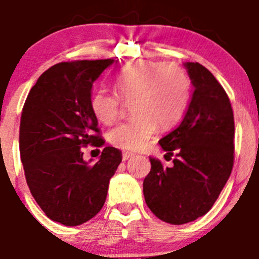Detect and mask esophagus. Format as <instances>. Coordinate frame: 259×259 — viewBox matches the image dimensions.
I'll return each mask as SVG.
<instances>
[{
  "mask_svg": "<svg viewBox=\"0 0 259 259\" xmlns=\"http://www.w3.org/2000/svg\"><path fill=\"white\" fill-rule=\"evenodd\" d=\"M123 161H128V159H130V158H132V157H135V153H131V152H124L123 153Z\"/></svg>",
  "mask_w": 259,
  "mask_h": 259,
  "instance_id": "1",
  "label": "esophagus"
}]
</instances>
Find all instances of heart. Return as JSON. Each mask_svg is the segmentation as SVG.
Returning a JSON list of instances; mask_svg holds the SVG:
<instances>
[{"instance_id":"b5f03b06","label":"heart","mask_w":259,"mask_h":259,"mask_svg":"<svg viewBox=\"0 0 259 259\" xmlns=\"http://www.w3.org/2000/svg\"><path fill=\"white\" fill-rule=\"evenodd\" d=\"M115 91L100 87L91 97V109L104 124L113 123L124 101H132L134 118L109 132V141L124 150H141L150 143L157 127L170 128L184 115L191 83L179 66L141 61L115 76Z\"/></svg>"}]
</instances>
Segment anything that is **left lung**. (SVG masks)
Wrapping results in <instances>:
<instances>
[{"instance_id":"obj_1","label":"left lung","mask_w":259,"mask_h":259,"mask_svg":"<svg viewBox=\"0 0 259 259\" xmlns=\"http://www.w3.org/2000/svg\"><path fill=\"white\" fill-rule=\"evenodd\" d=\"M185 68L194 87L182 123L159 140L174 155L163 167L150 158L152 168L144 179V197L153 214L170 224L193 222L212 207L233 166L235 122L230 98L214 75L197 62Z\"/></svg>"}]
</instances>
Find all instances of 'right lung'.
I'll use <instances>...</instances> for the list:
<instances>
[{"label": "right lung", "instance_id": "right-lung-1", "mask_svg": "<svg viewBox=\"0 0 259 259\" xmlns=\"http://www.w3.org/2000/svg\"><path fill=\"white\" fill-rule=\"evenodd\" d=\"M114 59L61 62L29 91L20 116L19 150L27 184L48 218L65 226L92 219L106 201L109 182L122 162L113 146L89 164L87 145L102 146L91 109L93 83Z\"/></svg>", "mask_w": 259, "mask_h": 259}]
</instances>
